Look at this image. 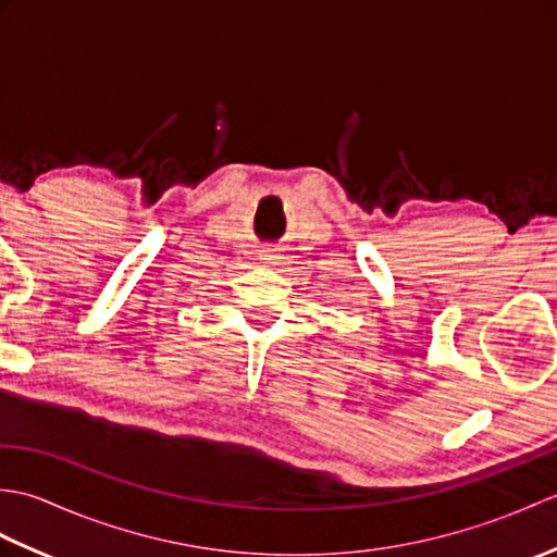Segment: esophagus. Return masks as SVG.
<instances>
[{
  "mask_svg": "<svg viewBox=\"0 0 557 557\" xmlns=\"http://www.w3.org/2000/svg\"><path fill=\"white\" fill-rule=\"evenodd\" d=\"M277 258L280 256H275V253H272V251H263V253H260V263H265V265H277Z\"/></svg>",
  "mask_w": 557,
  "mask_h": 557,
  "instance_id": "1",
  "label": "esophagus"
}]
</instances>
